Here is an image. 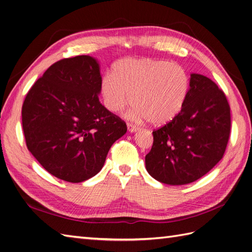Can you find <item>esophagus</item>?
<instances>
[{"mask_svg": "<svg viewBox=\"0 0 252 252\" xmlns=\"http://www.w3.org/2000/svg\"><path fill=\"white\" fill-rule=\"evenodd\" d=\"M127 129H128L129 132L132 133V132L138 131V130H139V127L133 125V124H131V123H128V124H127Z\"/></svg>", "mask_w": 252, "mask_h": 252, "instance_id": "esophagus-1", "label": "esophagus"}]
</instances>
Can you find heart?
I'll use <instances>...</instances> for the list:
<instances>
[{"mask_svg": "<svg viewBox=\"0 0 252 252\" xmlns=\"http://www.w3.org/2000/svg\"><path fill=\"white\" fill-rule=\"evenodd\" d=\"M190 80L184 68L168 61L151 58H125L113 67V73L101 80L104 105L119 112L130 102L129 117L147 119L154 125L169 123L184 107Z\"/></svg>", "mask_w": 252, "mask_h": 252, "instance_id": "heart-1", "label": "heart"}]
</instances>
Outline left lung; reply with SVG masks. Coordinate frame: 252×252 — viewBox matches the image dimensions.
<instances>
[{
	"label": "left lung",
	"instance_id": "left-lung-1",
	"mask_svg": "<svg viewBox=\"0 0 252 252\" xmlns=\"http://www.w3.org/2000/svg\"><path fill=\"white\" fill-rule=\"evenodd\" d=\"M186 102L179 116L154 132L145 157L146 170L167 185L202 178L223 158L230 133V107L215 82L190 73Z\"/></svg>",
	"mask_w": 252,
	"mask_h": 252
}]
</instances>
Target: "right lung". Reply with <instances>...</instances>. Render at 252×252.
I'll return each mask as SVG.
<instances>
[{"mask_svg":"<svg viewBox=\"0 0 252 252\" xmlns=\"http://www.w3.org/2000/svg\"><path fill=\"white\" fill-rule=\"evenodd\" d=\"M101 80L94 57L64 59L51 65L25 97L27 148L60 180L80 183L94 177L112 144L127 131L125 122L98 101Z\"/></svg>","mask_w":252,"mask_h":252,"instance_id":"add662e5","label":"right lung"}]
</instances>
